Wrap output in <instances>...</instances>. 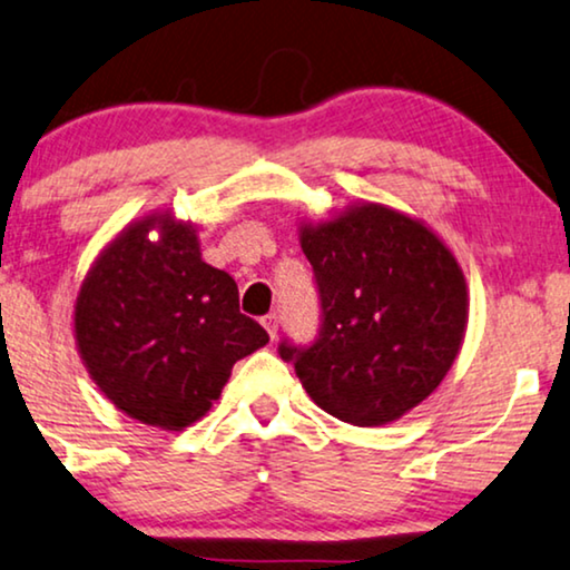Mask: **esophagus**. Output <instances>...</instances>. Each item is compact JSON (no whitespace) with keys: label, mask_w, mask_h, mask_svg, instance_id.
Masks as SVG:
<instances>
[{"label":"esophagus","mask_w":570,"mask_h":570,"mask_svg":"<svg viewBox=\"0 0 570 570\" xmlns=\"http://www.w3.org/2000/svg\"><path fill=\"white\" fill-rule=\"evenodd\" d=\"M263 328L268 331L271 338H276V333H278V317H276V313H268V315L263 317Z\"/></svg>","instance_id":"esophagus-1"}]
</instances>
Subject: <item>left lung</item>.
<instances>
[{
  "mask_svg": "<svg viewBox=\"0 0 570 570\" xmlns=\"http://www.w3.org/2000/svg\"><path fill=\"white\" fill-rule=\"evenodd\" d=\"M321 331L278 354L323 412L356 428L399 420L430 396L466 331V281L451 249L414 218L364 203L302 229Z\"/></svg>",
  "mask_w": 570,
  "mask_h": 570,
  "instance_id": "obj_1",
  "label": "left lung"
}]
</instances>
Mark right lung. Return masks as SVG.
<instances>
[{
	"label": "right lung",
	"instance_id": "right-lung-1",
	"mask_svg": "<svg viewBox=\"0 0 570 570\" xmlns=\"http://www.w3.org/2000/svg\"><path fill=\"white\" fill-rule=\"evenodd\" d=\"M150 228L163 232L156 243ZM75 338L114 406L154 428L181 430L222 396L234 362L268 344L239 313L226 271L203 263L195 229L148 216L104 249L82 281Z\"/></svg>",
	"mask_w": 570,
	"mask_h": 570
}]
</instances>
